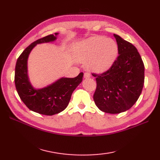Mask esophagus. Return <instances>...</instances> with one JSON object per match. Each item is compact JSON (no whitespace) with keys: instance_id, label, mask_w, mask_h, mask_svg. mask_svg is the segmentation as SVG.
I'll list each match as a JSON object with an SVG mask.
<instances>
[{"instance_id":"obj_1","label":"esophagus","mask_w":160,"mask_h":160,"mask_svg":"<svg viewBox=\"0 0 160 160\" xmlns=\"http://www.w3.org/2000/svg\"><path fill=\"white\" fill-rule=\"evenodd\" d=\"M91 77V74L89 72H85L84 73V78H89Z\"/></svg>"}]
</instances>
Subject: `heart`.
<instances>
[{
	"label": "heart",
	"mask_w": 160,
	"mask_h": 160,
	"mask_svg": "<svg viewBox=\"0 0 160 160\" xmlns=\"http://www.w3.org/2000/svg\"><path fill=\"white\" fill-rule=\"evenodd\" d=\"M118 45L114 40L96 36L75 44L73 56L78 62H88V67L97 73L107 70L116 59Z\"/></svg>",
	"instance_id": "b5f03b06"
}]
</instances>
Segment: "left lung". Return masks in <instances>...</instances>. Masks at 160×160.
Segmentation results:
<instances>
[{"instance_id":"1","label":"left lung","mask_w":160,"mask_h":160,"mask_svg":"<svg viewBox=\"0 0 160 160\" xmlns=\"http://www.w3.org/2000/svg\"><path fill=\"white\" fill-rule=\"evenodd\" d=\"M118 45L116 60L109 69L96 77L93 100L105 113L124 112L136 102L143 89L144 65L137 49L131 43L113 34Z\"/></svg>"}]
</instances>
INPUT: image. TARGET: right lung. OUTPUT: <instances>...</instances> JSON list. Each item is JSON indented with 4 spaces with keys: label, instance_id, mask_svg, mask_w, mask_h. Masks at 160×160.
Listing matches in <instances>:
<instances>
[{
    "label": "right lung",
    "instance_id": "1",
    "mask_svg": "<svg viewBox=\"0 0 160 160\" xmlns=\"http://www.w3.org/2000/svg\"><path fill=\"white\" fill-rule=\"evenodd\" d=\"M58 33L37 40L28 46L17 60L15 68V85L20 99L29 109L36 113L53 115L64 111L69 104L73 91L82 82L83 73L76 78H60L49 85L36 89L30 82L28 60L32 50L36 45L53 42Z\"/></svg>",
    "mask_w": 160,
    "mask_h": 160
}]
</instances>
